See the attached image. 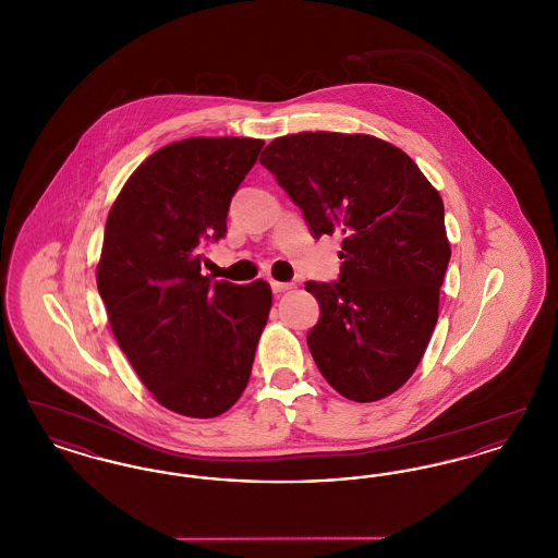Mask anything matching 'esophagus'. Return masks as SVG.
<instances>
[{
	"instance_id": "34e87169",
	"label": "esophagus",
	"mask_w": 558,
	"mask_h": 558,
	"mask_svg": "<svg viewBox=\"0 0 558 558\" xmlns=\"http://www.w3.org/2000/svg\"><path fill=\"white\" fill-rule=\"evenodd\" d=\"M271 289H274V292H287L291 291L292 284L291 282H278V280H271Z\"/></svg>"
}]
</instances>
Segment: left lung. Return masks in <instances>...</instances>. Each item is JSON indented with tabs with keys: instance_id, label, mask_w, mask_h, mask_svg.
Wrapping results in <instances>:
<instances>
[{
	"instance_id": "8db88e82",
	"label": "left lung",
	"mask_w": 558,
	"mask_h": 558,
	"mask_svg": "<svg viewBox=\"0 0 558 558\" xmlns=\"http://www.w3.org/2000/svg\"><path fill=\"white\" fill-rule=\"evenodd\" d=\"M259 160L316 239L343 236L339 282L305 284L322 310L307 335L322 376L360 403L396 393L439 318L451 255L439 192L401 148L368 133H291Z\"/></svg>"
}]
</instances>
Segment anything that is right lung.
Listing matches in <instances>:
<instances>
[{
	"label": "right lung",
	"mask_w": 558,
	"mask_h": 558,
	"mask_svg": "<svg viewBox=\"0 0 558 558\" xmlns=\"http://www.w3.org/2000/svg\"><path fill=\"white\" fill-rule=\"evenodd\" d=\"M255 137H186L144 160L108 211L98 291L140 380L171 412L215 418L239 401L271 310L266 280L213 282L205 240L226 234Z\"/></svg>",
	"instance_id": "add662e5"
}]
</instances>
